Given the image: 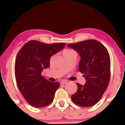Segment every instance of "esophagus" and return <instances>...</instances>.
Wrapping results in <instances>:
<instances>
[{
    "instance_id": "esophagus-1",
    "label": "esophagus",
    "mask_w": 125,
    "mask_h": 125,
    "mask_svg": "<svg viewBox=\"0 0 125 125\" xmlns=\"http://www.w3.org/2000/svg\"><path fill=\"white\" fill-rule=\"evenodd\" d=\"M66 83H68L67 80H62V81L60 82V84H61V85H65Z\"/></svg>"
}]
</instances>
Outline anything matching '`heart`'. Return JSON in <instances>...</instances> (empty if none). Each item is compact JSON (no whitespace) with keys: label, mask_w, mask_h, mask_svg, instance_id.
<instances>
[{"label":"heart","mask_w":125,"mask_h":125,"mask_svg":"<svg viewBox=\"0 0 125 125\" xmlns=\"http://www.w3.org/2000/svg\"><path fill=\"white\" fill-rule=\"evenodd\" d=\"M72 52H75L71 50H66L63 51V54H69V53H72Z\"/></svg>","instance_id":"obj_1"}]
</instances>
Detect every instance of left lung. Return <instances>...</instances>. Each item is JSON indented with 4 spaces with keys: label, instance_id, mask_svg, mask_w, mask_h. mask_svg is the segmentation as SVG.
Masks as SVG:
<instances>
[{
    "label": "left lung",
    "instance_id": "left-lung-1",
    "mask_svg": "<svg viewBox=\"0 0 125 125\" xmlns=\"http://www.w3.org/2000/svg\"><path fill=\"white\" fill-rule=\"evenodd\" d=\"M68 47L80 57L79 71L84 74V85L76 83L77 91L72 95V101L82 107L96 104L106 89L110 79V57L108 50L95 40H86L70 44Z\"/></svg>",
    "mask_w": 125,
    "mask_h": 125
}]
</instances>
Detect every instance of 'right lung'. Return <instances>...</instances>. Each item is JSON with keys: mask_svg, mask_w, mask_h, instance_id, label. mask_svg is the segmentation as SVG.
Instances as JSON below:
<instances>
[{"mask_svg": "<svg viewBox=\"0 0 125 125\" xmlns=\"http://www.w3.org/2000/svg\"><path fill=\"white\" fill-rule=\"evenodd\" d=\"M65 43L46 44L36 40L26 43L17 54L15 76L21 94L34 108L46 106L54 100L59 82H51L41 75L49 68L50 58L61 51Z\"/></svg>", "mask_w": 125, "mask_h": 125, "instance_id": "obj_1", "label": "right lung"}]
</instances>
